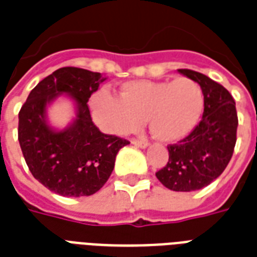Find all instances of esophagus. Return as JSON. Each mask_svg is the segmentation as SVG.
Segmentation results:
<instances>
[{
	"label": "esophagus",
	"instance_id": "1",
	"mask_svg": "<svg viewBox=\"0 0 257 257\" xmlns=\"http://www.w3.org/2000/svg\"><path fill=\"white\" fill-rule=\"evenodd\" d=\"M132 144L136 145V147H139V148H147V147L149 145V143L145 140H136V139H133Z\"/></svg>",
	"mask_w": 257,
	"mask_h": 257
}]
</instances>
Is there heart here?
I'll return each instance as SVG.
<instances>
[{
  "label": "heart",
  "instance_id": "b5f03b06",
  "mask_svg": "<svg viewBox=\"0 0 257 257\" xmlns=\"http://www.w3.org/2000/svg\"><path fill=\"white\" fill-rule=\"evenodd\" d=\"M96 124L113 135L136 131L148 118L155 139L176 143L187 137L199 124L204 110L201 86L188 77L177 80L126 81L118 97L101 90L90 98Z\"/></svg>",
  "mask_w": 257,
  "mask_h": 257
}]
</instances>
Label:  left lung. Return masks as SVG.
<instances>
[{"label": "left lung", "mask_w": 257, "mask_h": 257, "mask_svg": "<svg viewBox=\"0 0 257 257\" xmlns=\"http://www.w3.org/2000/svg\"><path fill=\"white\" fill-rule=\"evenodd\" d=\"M179 72L203 89V118L189 136L169 145L168 163L156 177L171 191L191 192L207 187L227 168L239 121L235 100L223 85L195 70Z\"/></svg>", "instance_id": "1"}]
</instances>
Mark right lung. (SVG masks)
I'll return each mask as SVG.
<instances>
[{"label": "right lung", "instance_id": "add662e5", "mask_svg": "<svg viewBox=\"0 0 257 257\" xmlns=\"http://www.w3.org/2000/svg\"><path fill=\"white\" fill-rule=\"evenodd\" d=\"M104 80L97 72L60 68L38 82L18 113V141L29 171L57 195L81 197L100 191L118 151L129 144L93 124L86 102ZM61 94L75 102L76 117L66 128L56 130L47 120V106Z\"/></svg>", "mask_w": 257, "mask_h": 257}]
</instances>
